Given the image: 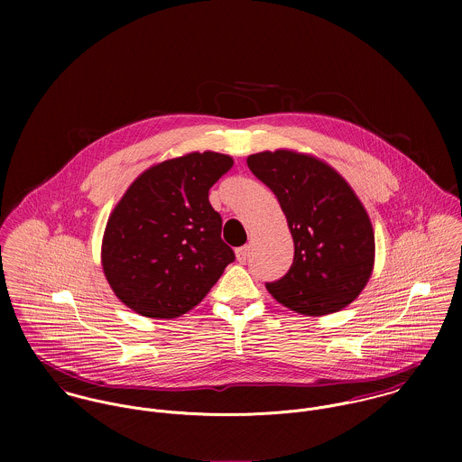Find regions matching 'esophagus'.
Segmentation results:
<instances>
[{"mask_svg":"<svg viewBox=\"0 0 462 462\" xmlns=\"http://www.w3.org/2000/svg\"><path fill=\"white\" fill-rule=\"evenodd\" d=\"M249 251H251V247H249V245H244V247L236 249V260H238L240 263H245V262H247V258H249Z\"/></svg>","mask_w":462,"mask_h":462,"instance_id":"obj_1","label":"esophagus"}]
</instances>
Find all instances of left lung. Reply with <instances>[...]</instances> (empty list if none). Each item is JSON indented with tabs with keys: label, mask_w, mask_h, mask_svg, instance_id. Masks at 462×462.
Wrapping results in <instances>:
<instances>
[{
	"label": "left lung",
	"mask_w": 462,
	"mask_h": 462,
	"mask_svg": "<svg viewBox=\"0 0 462 462\" xmlns=\"http://www.w3.org/2000/svg\"><path fill=\"white\" fill-rule=\"evenodd\" d=\"M247 165L275 194L295 245L288 273L266 282V290L308 317L346 308L375 263V235L363 202L337 171L308 152L263 151Z\"/></svg>",
	"instance_id": "1"
}]
</instances>
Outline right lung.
Wrapping results in <instances>:
<instances>
[{
    "mask_svg": "<svg viewBox=\"0 0 462 462\" xmlns=\"http://www.w3.org/2000/svg\"><path fill=\"white\" fill-rule=\"evenodd\" d=\"M233 167L215 151L189 152L145 169L112 209L101 264L116 297L147 319L194 310L235 253L220 238L209 189Z\"/></svg>",
    "mask_w": 462,
    "mask_h": 462,
    "instance_id": "right-lung-1",
    "label": "right lung"
}]
</instances>
